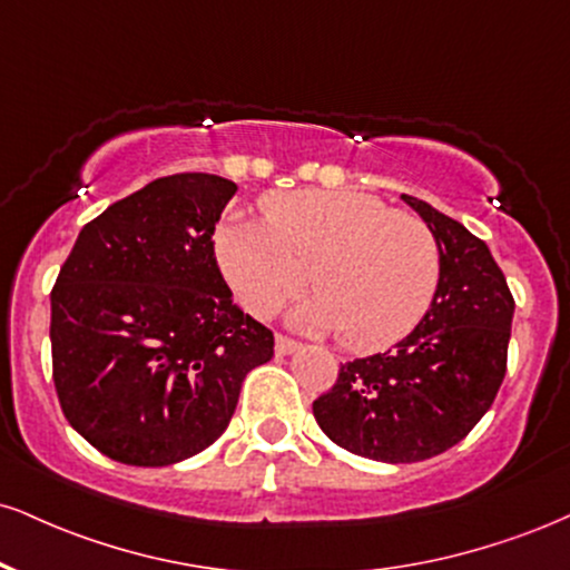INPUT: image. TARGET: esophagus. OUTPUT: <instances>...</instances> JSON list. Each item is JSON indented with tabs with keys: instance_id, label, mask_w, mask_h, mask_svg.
I'll return each instance as SVG.
<instances>
[{
	"instance_id": "34e87169",
	"label": "esophagus",
	"mask_w": 570,
	"mask_h": 570,
	"mask_svg": "<svg viewBox=\"0 0 570 570\" xmlns=\"http://www.w3.org/2000/svg\"><path fill=\"white\" fill-rule=\"evenodd\" d=\"M299 347V342H294L289 337H284V334H276V353L278 355H289Z\"/></svg>"
}]
</instances>
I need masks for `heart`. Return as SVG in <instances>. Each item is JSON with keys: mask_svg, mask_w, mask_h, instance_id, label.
<instances>
[{"mask_svg": "<svg viewBox=\"0 0 570 570\" xmlns=\"http://www.w3.org/2000/svg\"><path fill=\"white\" fill-rule=\"evenodd\" d=\"M265 223L233 217L215 236L217 263L238 303L257 318L278 313L311 281L294 313L311 332H340L355 353L409 337L441 284V249L420 217L353 190L267 196Z\"/></svg>", "mask_w": 570, "mask_h": 570, "instance_id": "1", "label": "heart"}]
</instances>
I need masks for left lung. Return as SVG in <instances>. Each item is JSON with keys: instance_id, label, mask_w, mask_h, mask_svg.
Masks as SVG:
<instances>
[{"instance_id": "8db88e82", "label": "left lung", "mask_w": 570, "mask_h": 570, "mask_svg": "<svg viewBox=\"0 0 570 570\" xmlns=\"http://www.w3.org/2000/svg\"><path fill=\"white\" fill-rule=\"evenodd\" d=\"M401 198L441 249L433 305L393 351L342 363L334 387L313 401L334 443L390 464L443 454L481 422L502 387L515 313L489 246L428 202Z\"/></svg>"}]
</instances>
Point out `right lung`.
Wrapping results in <instances>:
<instances>
[{"instance_id": "add662e5", "label": "right lung", "mask_w": 570, "mask_h": 570, "mask_svg": "<svg viewBox=\"0 0 570 570\" xmlns=\"http://www.w3.org/2000/svg\"><path fill=\"white\" fill-rule=\"evenodd\" d=\"M236 183L159 177L81 228L52 286V380L100 454L167 468L217 441L273 332L233 303L215 225Z\"/></svg>"}]
</instances>
